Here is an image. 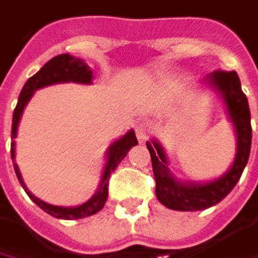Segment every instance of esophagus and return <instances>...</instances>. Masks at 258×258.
Instances as JSON below:
<instances>
[{"mask_svg": "<svg viewBox=\"0 0 258 258\" xmlns=\"http://www.w3.org/2000/svg\"><path fill=\"white\" fill-rule=\"evenodd\" d=\"M151 135V123L148 120H142L136 125V136L139 142H145Z\"/></svg>", "mask_w": 258, "mask_h": 258, "instance_id": "34e87169", "label": "esophagus"}]
</instances>
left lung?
<instances>
[{
	"instance_id": "obj_1",
	"label": "left lung",
	"mask_w": 258,
	"mask_h": 258,
	"mask_svg": "<svg viewBox=\"0 0 258 258\" xmlns=\"http://www.w3.org/2000/svg\"><path fill=\"white\" fill-rule=\"evenodd\" d=\"M206 81L213 84L225 99L230 117L237 133V156L234 165L224 177L209 184H181L169 174L166 166L168 160L162 147L157 142H147L156 178V195L163 206L172 210H204L221 203L240 180L249 159L252 141L251 111L248 98L242 92L239 75L236 71L218 69L206 77Z\"/></svg>"
}]
</instances>
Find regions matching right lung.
I'll return each instance as SVG.
<instances>
[{
  "instance_id": "right-lung-1",
  "label": "right lung",
  "mask_w": 258,
  "mask_h": 258,
  "mask_svg": "<svg viewBox=\"0 0 258 258\" xmlns=\"http://www.w3.org/2000/svg\"><path fill=\"white\" fill-rule=\"evenodd\" d=\"M63 81L90 83L92 81V71L80 58H75V57H72L69 54L55 55L48 63H45L43 68L39 72H36L31 78H28V81L24 84V87L21 90L18 104H16L15 111H13L12 139L16 136L18 123H19L21 114L24 111V107L30 101L33 92L37 90V89H40V87H43V86H49V84H54V83H63ZM135 145H138V139H136L135 132H130V133H126L122 139H119L117 142H114L110 147L107 165H105L104 175H102V180H101V184H99L98 192L87 203H84V204H81L78 207H69V209H66V207H57V206H51V204H46V203L40 201L39 198H36L34 195H31L28 192V189L25 187L24 180L21 177V172H19L16 163L13 165V168H15V172H16V177H18L19 183L22 184V187L27 192V195L43 212H46L48 215H51L54 218H58V219H69V221L71 219H80V218H86V216L95 215V213H98L104 207V204L107 201V197H108V180H110V175L117 168V165L123 160V157L126 156L128 151H130V148L135 147ZM10 153H12V160H15V141L12 142Z\"/></svg>"
}]
</instances>
